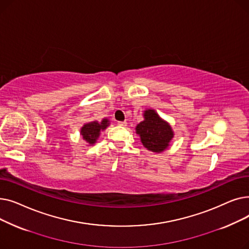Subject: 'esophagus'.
I'll list each match as a JSON object with an SVG mask.
<instances>
[{
    "mask_svg": "<svg viewBox=\"0 0 249 249\" xmlns=\"http://www.w3.org/2000/svg\"><path fill=\"white\" fill-rule=\"evenodd\" d=\"M118 125L125 127V126H127V122L126 121H120V122H118Z\"/></svg>",
    "mask_w": 249,
    "mask_h": 249,
    "instance_id": "esophagus-1",
    "label": "esophagus"
}]
</instances>
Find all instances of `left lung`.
I'll return each instance as SVG.
<instances>
[{
  "instance_id": "obj_1",
  "label": "left lung",
  "mask_w": 249,
  "mask_h": 249,
  "mask_svg": "<svg viewBox=\"0 0 249 249\" xmlns=\"http://www.w3.org/2000/svg\"><path fill=\"white\" fill-rule=\"evenodd\" d=\"M144 120L136 126L143 146L153 152H162L174 138V131L166 121L162 120L152 109L144 111Z\"/></svg>"
}]
</instances>
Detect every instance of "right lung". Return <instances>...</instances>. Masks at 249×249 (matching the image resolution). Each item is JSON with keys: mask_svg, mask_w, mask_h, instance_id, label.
Wrapping results in <instances>:
<instances>
[{"mask_svg": "<svg viewBox=\"0 0 249 249\" xmlns=\"http://www.w3.org/2000/svg\"><path fill=\"white\" fill-rule=\"evenodd\" d=\"M110 121L108 119H103L101 122L93 121L85 124L81 129V134L89 144L93 145L96 143L97 139L100 136L101 131L106 129L109 126Z\"/></svg>", "mask_w": 249, "mask_h": 249, "instance_id": "right-lung-1", "label": "right lung"}]
</instances>
